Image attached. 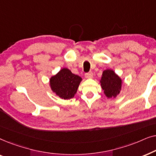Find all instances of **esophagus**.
<instances>
[{
	"instance_id": "esophagus-1",
	"label": "esophagus",
	"mask_w": 156,
	"mask_h": 156,
	"mask_svg": "<svg viewBox=\"0 0 156 156\" xmlns=\"http://www.w3.org/2000/svg\"><path fill=\"white\" fill-rule=\"evenodd\" d=\"M85 76L87 78H91L93 76V72H89L85 73Z\"/></svg>"
}]
</instances>
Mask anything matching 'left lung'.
Returning a JSON list of instances; mask_svg holds the SVG:
<instances>
[{
    "instance_id": "1",
    "label": "left lung",
    "mask_w": 156,
    "mask_h": 156,
    "mask_svg": "<svg viewBox=\"0 0 156 156\" xmlns=\"http://www.w3.org/2000/svg\"><path fill=\"white\" fill-rule=\"evenodd\" d=\"M100 82L104 94L108 98L116 97L120 93L122 81L113 70H104Z\"/></svg>"
}]
</instances>
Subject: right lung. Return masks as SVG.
Listing matches in <instances>:
<instances>
[{"label": "right lung", "instance_id": "1", "mask_svg": "<svg viewBox=\"0 0 156 156\" xmlns=\"http://www.w3.org/2000/svg\"><path fill=\"white\" fill-rule=\"evenodd\" d=\"M82 78L72 74L69 69L63 68L50 79L52 90L62 99H69L74 97Z\"/></svg>", "mask_w": 156, "mask_h": 156}]
</instances>
